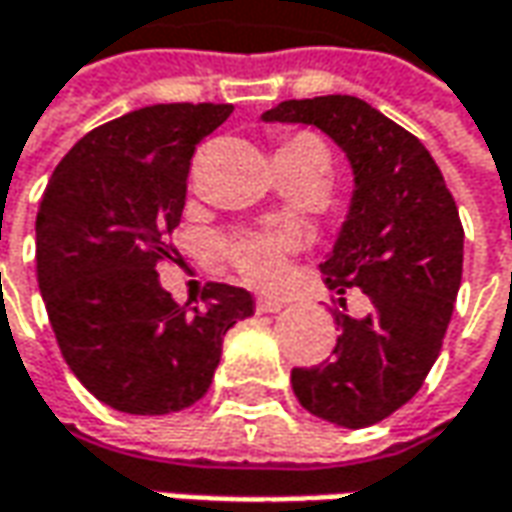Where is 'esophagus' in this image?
Listing matches in <instances>:
<instances>
[{"mask_svg": "<svg viewBox=\"0 0 512 512\" xmlns=\"http://www.w3.org/2000/svg\"><path fill=\"white\" fill-rule=\"evenodd\" d=\"M285 307V302L282 299H273V296H259L256 299V310L259 313H279Z\"/></svg>", "mask_w": 512, "mask_h": 512, "instance_id": "esophagus-1", "label": "esophagus"}]
</instances>
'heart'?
<instances>
[{"label":"heart","instance_id":"1","mask_svg":"<svg viewBox=\"0 0 512 512\" xmlns=\"http://www.w3.org/2000/svg\"><path fill=\"white\" fill-rule=\"evenodd\" d=\"M276 156H296V159L316 162L325 173L330 170V153L322 145V139H316L313 133L287 136L276 150ZM290 247H293L290 233H250V236H239L236 242H230V259L250 282L273 285L285 273Z\"/></svg>","mask_w":512,"mask_h":512}]
</instances>
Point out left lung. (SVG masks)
<instances>
[{
  "mask_svg": "<svg viewBox=\"0 0 512 512\" xmlns=\"http://www.w3.org/2000/svg\"><path fill=\"white\" fill-rule=\"evenodd\" d=\"M262 122L322 130L353 170L347 216L322 273L336 293L362 287L373 307L362 319L336 310L333 359L296 367L290 384L307 413L370 427L419 393L442 350L462 285L459 207L422 142L364 99H290Z\"/></svg>",
  "mask_w": 512,
  "mask_h": 512,
  "instance_id": "obj_1",
  "label": "left lung"
}]
</instances>
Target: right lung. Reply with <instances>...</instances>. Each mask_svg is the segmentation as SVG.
<instances>
[{"label":"right lung","mask_w":512,"mask_h":512,"mask_svg":"<svg viewBox=\"0 0 512 512\" xmlns=\"http://www.w3.org/2000/svg\"><path fill=\"white\" fill-rule=\"evenodd\" d=\"M233 105H150L82 136L36 213V273L73 376L119 413L168 416L207 393L225 333L253 296L207 285L205 307L173 302L156 262L182 222L196 145Z\"/></svg>","instance_id":"add662e5"}]
</instances>
